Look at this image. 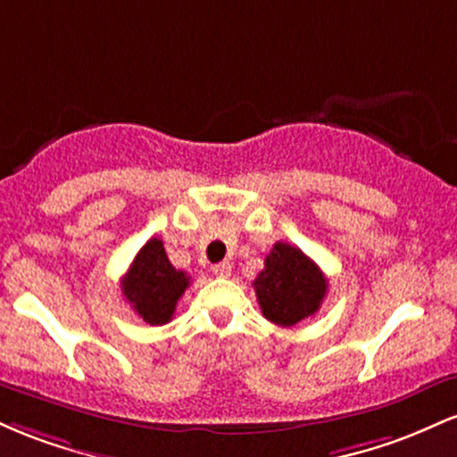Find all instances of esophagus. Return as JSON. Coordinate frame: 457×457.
I'll return each mask as SVG.
<instances>
[{"label": "esophagus", "instance_id": "34e87169", "mask_svg": "<svg viewBox=\"0 0 457 457\" xmlns=\"http://www.w3.org/2000/svg\"><path fill=\"white\" fill-rule=\"evenodd\" d=\"M212 272L217 277H229L232 275V264L229 262H219V264L212 266Z\"/></svg>", "mask_w": 457, "mask_h": 457}]
</instances>
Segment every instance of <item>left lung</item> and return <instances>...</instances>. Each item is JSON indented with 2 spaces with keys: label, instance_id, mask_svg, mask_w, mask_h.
Instances as JSON below:
<instances>
[{
  "label": "left lung",
  "instance_id": "8db88e82",
  "mask_svg": "<svg viewBox=\"0 0 457 457\" xmlns=\"http://www.w3.org/2000/svg\"><path fill=\"white\" fill-rule=\"evenodd\" d=\"M253 287L266 320L279 327H295L318 312L328 283L316 262L298 246L275 243Z\"/></svg>",
  "mask_w": 457,
  "mask_h": 457
}]
</instances>
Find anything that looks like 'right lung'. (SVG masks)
Here are the masks:
<instances>
[{
    "label": "right lung",
    "mask_w": 457,
    "mask_h": 457,
    "mask_svg": "<svg viewBox=\"0 0 457 457\" xmlns=\"http://www.w3.org/2000/svg\"><path fill=\"white\" fill-rule=\"evenodd\" d=\"M191 277L176 270L161 238H150L122 277V295L148 324H165L174 316Z\"/></svg>",
    "instance_id": "add662e5"
}]
</instances>
